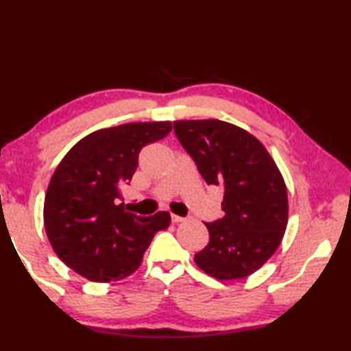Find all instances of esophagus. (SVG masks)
I'll use <instances>...</instances> for the list:
<instances>
[{
  "label": "esophagus",
  "mask_w": 351,
  "mask_h": 351,
  "mask_svg": "<svg viewBox=\"0 0 351 351\" xmlns=\"http://www.w3.org/2000/svg\"><path fill=\"white\" fill-rule=\"evenodd\" d=\"M185 219L184 217H181V215H175V214H171V221L173 223H181V221H184Z\"/></svg>",
  "instance_id": "esophagus-1"
}]
</instances>
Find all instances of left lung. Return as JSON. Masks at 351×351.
Returning a JSON list of instances; mask_svg holds the SVG:
<instances>
[{"label": "left lung", "mask_w": 351, "mask_h": 351, "mask_svg": "<svg viewBox=\"0 0 351 351\" xmlns=\"http://www.w3.org/2000/svg\"><path fill=\"white\" fill-rule=\"evenodd\" d=\"M173 126L206 184L225 191V215L205 223L210 243L195 263L215 279L247 278L271 258L285 234V181L264 145L240 126L217 119L176 121Z\"/></svg>", "instance_id": "obj_1"}]
</instances>
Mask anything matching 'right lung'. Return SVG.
Returning a JSON list of instances; mask_svg holds the SVG:
<instances>
[{"instance_id":"right-lung-1","label":"right lung","mask_w":351,"mask_h":351,"mask_svg":"<svg viewBox=\"0 0 351 351\" xmlns=\"http://www.w3.org/2000/svg\"><path fill=\"white\" fill-rule=\"evenodd\" d=\"M171 131L170 122L125 123L88 134L58 164L43 205V225L56 255L92 282L132 274L170 214L140 217L125 211L121 187L130 184L141 147Z\"/></svg>"}]
</instances>
